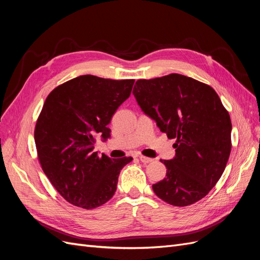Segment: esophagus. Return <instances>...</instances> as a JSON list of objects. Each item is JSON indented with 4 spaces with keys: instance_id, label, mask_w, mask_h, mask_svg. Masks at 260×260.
Returning <instances> with one entry per match:
<instances>
[{
    "instance_id": "obj_1",
    "label": "esophagus",
    "mask_w": 260,
    "mask_h": 260,
    "mask_svg": "<svg viewBox=\"0 0 260 260\" xmlns=\"http://www.w3.org/2000/svg\"><path fill=\"white\" fill-rule=\"evenodd\" d=\"M139 159L142 161V162H144V164H148V162H152L153 161V158H149V157H146V156H143V155L139 156Z\"/></svg>"
}]
</instances>
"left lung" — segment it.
I'll return each instance as SVG.
<instances>
[{
	"instance_id": "1",
	"label": "left lung",
	"mask_w": 260,
	"mask_h": 260,
	"mask_svg": "<svg viewBox=\"0 0 260 260\" xmlns=\"http://www.w3.org/2000/svg\"><path fill=\"white\" fill-rule=\"evenodd\" d=\"M133 94L161 132L176 139V157L161 160L165 179L153 184L174 206L199 202L216 185L231 153V119L210 85L179 74L140 79Z\"/></svg>"
}]
</instances>
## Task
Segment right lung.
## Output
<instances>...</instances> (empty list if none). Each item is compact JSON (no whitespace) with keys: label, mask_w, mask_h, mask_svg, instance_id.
I'll list each match as a JSON object with an SVG mask.
<instances>
[{"label":"right lung","mask_w":260,"mask_h":260,"mask_svg":"<svg viewBox=\"0 0 260 260\" xmlns=\"http://www.w3.org/2000/svg\"><path fill=\"white\" fill-rule=\"evenodd\" d=\"M135 79L79 76L46 98L35 128L38 159L68 203L84 209L104 205L116 192L120 170L132 157L111 158L93 152L96 138L111 136L107 124L127 100Z\"/></svg>","instance_id":"right-lung-1"}]
</instances>
